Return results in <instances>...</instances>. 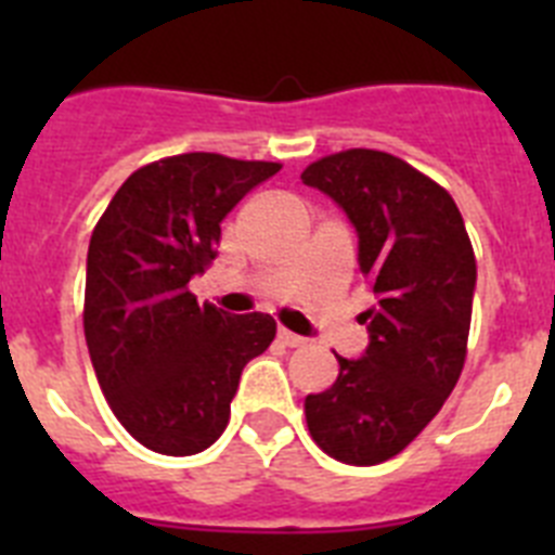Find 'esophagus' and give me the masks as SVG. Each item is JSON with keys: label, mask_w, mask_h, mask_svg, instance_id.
<instances>
[{"label": "esophagus", "mask_w": 555, "mask_h": 555, "mask_svg": "<svg viewBox=\"0 0 555 555\" xmlns=\"http://www.w3.org/2000/svg\"><path fill=\"white\" fill-rule=\"evenodd\" d=\"M278 341H281V345H286V347H302V345H306V338L297 336V333H292V331H286V327H278Z\"/></svg>", "instance_id": "obj_1"}]
</instances>
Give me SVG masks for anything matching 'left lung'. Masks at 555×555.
I'll list each match as a JSON object with an SVG mask.
<instances>
[{"instance_id":"left-lung-1","label":"left lung","mask_w":555,"mask_h":555,"mask_svg":"<svg viewBox=\"0 0 555 555\" xmlns=\"http://www.w3.org/2000/svg\"><path fill=\"white\" fill-rule=\"evenodd\" d=\"M300 178L345 208L358 267L375 292V306L361 313L364 358L336 356V384L306 397V423L331 459L372 467L409 448L459 384L473 320V242L448 191L389 152H336Z\"/></svg>"}]
</instances>
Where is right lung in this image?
<instances>
[{
	"label": "right lung",
	"mask_w": 555,
	"mask_h": 555,
	"mask_svg": "<svg viewBox=\"0 0 555 555\" xmlns=\"http://www.w3.org/2000/svg\"><path fill=\"white\" fill-rule=\"evenodd\" d=\"M281 171L272 160L185 152L135 169L88 244V352L127 434L164 455L217 442L249 358L272 345L269 313L230 317L189 292L217 258L222 219Z\"/></svg>",
	"instance_id": "obj_1"
}]
</instances>
